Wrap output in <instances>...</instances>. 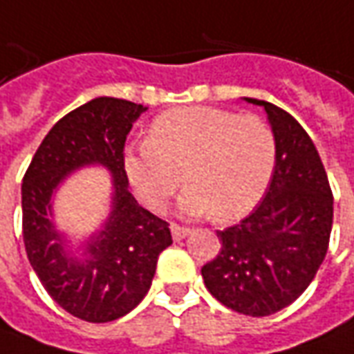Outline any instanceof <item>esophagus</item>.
I'll return each mask as SVG.
<instances>
[{"label": "esophagus", "instance_id": "1", "mask_svg": "<svg viewBox=\"0 0 354 354\" xmlns=\"http://www.w3.org/2000/svg\"><path fill=\"white\" fill-rule=\"evenodd\" d=\"M170 232H172V237L180 241V239H184L187 234H189V228H184V226H180V224H170Z\"/></svg>", "mask_w": 354, "mask_h": 354}]
</instances>
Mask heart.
Here are the masks:
<instances>
[{"label": "heart", "mask_w": 354, "mask_h": 354, "mask_svg": "<svg viewBox=\"0 0 354 354\" xmlns=\"http://www.w3.org/2000/svg\"><path fill=\"white\" fill-rule=\"evenodd\" d=\"M276 138L263 118L216 107H182L153 120L149 140L128 147L124 170L138 197L160 212L182 184L180 212L218 222L245 216L270 184Z\"/></svg>", "instance_id": "1"}]
</instances>
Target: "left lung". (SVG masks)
Instances as JSON below:
<instances>
[{"mask_svg": "<svg viewBox=\"0 0 354 354\" xmlns=\"http://www.w3.org/2000/svg\"><path fill=\"white\" fill-rule=\"evenodd\" d=\"M245 101L268 115L276 167L254 211L216 232L222 247L201 274L224 306L247 316H268L291 305L315 280L330 243L333 195L305 128L268 101Z\"/></svg>", "mask_w": 354, "mask_h": 354, "instance_id": "left-lung-1", "label": "left lung"}]
</instances>
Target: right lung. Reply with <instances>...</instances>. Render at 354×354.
Listing matches in <instances>:
<instances>
[{
	"label": "right lung",
	"instance_id": "1",
	"mask_svg": "<svg viewBox=\"0 0 354 354\" xmlns=\"http://www.w3.org/2000/svg\"><path fill=\"white\" fill-rule=\"evenodd\" d=\"M147 107L95 97L61 118L22 178V239L36 276L68 315L101 324L128 315L151 288L157 259L172 245L169 222L128 192L126 136ZM101 164L113 176V209L76 257L53 226L50 197L74 169Z\"/></svg>",
	"mask_w": 354,
	"mask_h": 354
}]
</instances>
